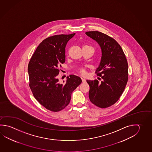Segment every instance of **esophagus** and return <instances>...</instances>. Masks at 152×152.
I'll list each match as a JSON object with an SVG mask.
<instances>
[{
	"mask_svg": "<svg viewBox=\"0 0 152 152\" xmlns=\"http://www.w3.org/2000/svg\"><path fill=\"white\" fill-rule=\"evenodd\" d=\"M81 80H82V82L83 83H86V80L84 79V78H83V77H81Z\"/></svg>",
	"mask_w": 152,
	"mask_h": 152,
	"instance_id": "esophagus-1",
	"label": "esophagus"
}]
</instances>
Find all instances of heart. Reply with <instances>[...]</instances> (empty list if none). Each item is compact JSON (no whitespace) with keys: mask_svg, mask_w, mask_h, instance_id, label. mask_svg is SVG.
<instances>
[{"mask_svg":"<svg viewBox=\"0 0 152 152\" xmlns=\"http://www.w3.org/2000/svg\"><path fill=\"white\" fill-rule=\"evenodd\" d=\"M85 46H88V45H85ZM90 47H91V46H90ZM78 72H79L81 75H86V71H85V69H83V67L79 68V69H78Z\"/></svg>","mask_w":152,"mask_h":152,"instance_id":"1","label":"heart"}]
</instances>
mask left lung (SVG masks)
<instances>
[{"instance_id":"8db88e82","label":"left lung","mask_w":152,"mask_h":152,"mask_svg":"<svg viewBox=\"0 0 152 152\" xmlns=\"http://www.w3.org/2000/svg\"><path fill=\"white\" fill-rule=\"evenodd\" d=\"M102 50V58L95 73L103 81L87 80L89 98L94 105L106 108L114 104L124 91L128 81V64L121 45L115 39L98 31L86 32Z\"/></svg>"}]
</instances>
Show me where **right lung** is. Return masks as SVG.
Here are the masks:
<instances>
[{"label": "right lung", "instance_id": "add662e5", "mask_svg": "<svg viewBox=\"0 0 152 152\" xmlns=\"http://www.w3.org/2000/svg\"><path fill=\"white\" fill-rule=\"evenodd\" d=\"M75 33L56 35L44 39L37 48L28 66L29 86L36 100L53 112L64 109L69 104L72 92L82 82L75 75L59 82L60 67L65 61V47Z\"/></svg>", "mask_w": 152, "mask_h": 152}]
</instances>
